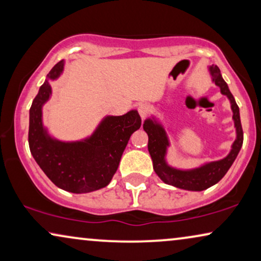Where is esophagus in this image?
Returning a JSON list of instances; mask_svg holds the SVG:
<instances>
[{"instance_id":"34e87169","label":"esophagus","mask_w":261,"mask_h":261,"mask_svg":"<svg viewBox=\"0 0 261 261\" xmlns=\"http://www.w3.org/2000/svg\"><path fill=\"white\" fill-rule=\"evenodd\" d=\"M138 112H139V114H140L141 119L144 120L147 117V115L149 114V107L147 105H144V103H142V105H139Z\"/></svg>"}]
</instances>
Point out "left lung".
I'll use <instances>...</instances> for the list:
<instances>
[{
  "label": "left lung",
  "instance_id": "left-lung-1",
  "mask_svg": "<svg viewBox=\"0 0 261 261\" xmlns=\"http://www.w3.org/2000/svg\"><path fill=\"white\" fill-rule=\"evenodd\" d=\"M209 73L212 81L220 88L222 95H226L230 102V108L233 112V121L237 139L231 145L230 152L223 159L216 162H209L195 169L181 170L170 166L166 162L167 148L170 147L169 137H167L165 128L154 116L145 120L144 130L148 135V152L153 162V169L155 173L164 183L172 185V187L183 189L189 191H202L205 190L222 179L227 171L229 170L231 164L237 159L240 152L242 142H244V132H242L240 121V110L235 102L234 96L228 88V85L221 74V71L216 65L209 67Z\"/></svg>",
  "mask_w": 261,
  "mask_h": 261
}]
</instances>
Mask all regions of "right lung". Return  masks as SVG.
Wrapping results in <instances>:
<instances>
[{"label": "right lung", "mask_w": 261, "mask_h": 261, "mask_svg": "<svg viewBox=\"0 0 261 261\" xmlns=\"http://www.w3.org/2000/svg\"><path fill=\"white\" fill-rule=\"evenodd\" d=\"M60 60L49 71L30 109L28 144L32 155L53 184L73 194H87L107 187L119 167L130 135L141 126L140 115L130 110L122 116L108 115L90 137L60 141L42 123V107L52 95L49 82L64 71Z\"/></svg>", "instance_id": "obj_1"}]
</instances>
